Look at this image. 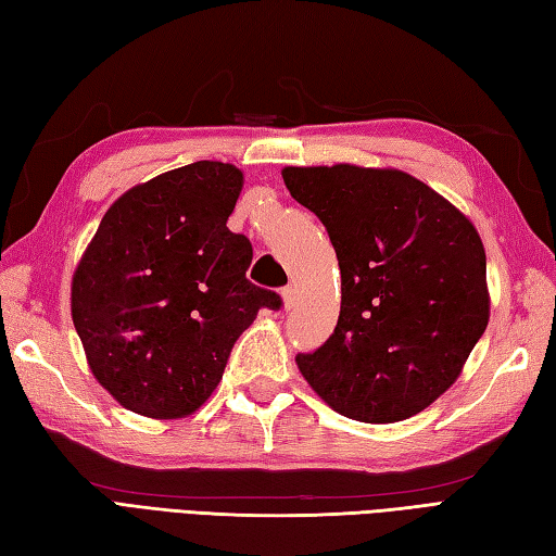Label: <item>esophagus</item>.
<instances>
[{
  "label": "esophagus",
  "instance_id": "obj_1",
  "mask_svg": "<svg viewBox=\"0 0 556 556\" xmlns=\"http://www.w3.org/2000/svg\"><path fill=\"white\" fill-rule=\"evenodd\" d=\"M281 303H285V311H291L296 305V289L285 287L281 289Z\"/></svg>",
  "mask_w": 556,
  "mask_h": 556
}]
</instances>
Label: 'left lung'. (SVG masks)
Returning a JSON list of instances; mask_svg holds the SVG:
<instances>
[{
    "label": "left lung",
    "instance_id": "obj_1",
    "mask_svg": "<svg viewBox=\"0 0 556 556\" xmlns=\"http://www.w3.org/2000/svg\"><path fill=\"white\" fill-rule=\"evenodd\" d=\"M289 193L327 227L339 269L334 334L299 353L341 416L396 422L452 387L490 320L485 245L464 212L392 167H285Z\"/></svg>",
    "mask_w": 556,
    "mask_h": 556
}]
</instances>
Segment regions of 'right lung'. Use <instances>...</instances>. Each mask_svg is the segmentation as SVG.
<instances>
[{"label":"right lung","mask_w":556,"mask_h":556,"mask_svg":"<svg viewBox=\"0 0 556 556\" xmlns=\"http://www.w3.org/2000/svg\"><path fill=\"white\" fill-rule=\"evenodd\" d=\"M243 172L200 160L116 198L71 279L90 372L128 410L186 418L222 380L233 341L275 291L245 279L253 248L227 219Z\"/></svg>","instance_id":"add662e5"}]
</instances>
